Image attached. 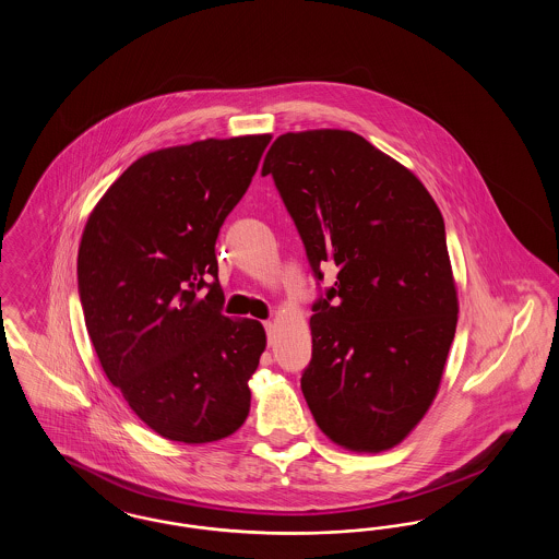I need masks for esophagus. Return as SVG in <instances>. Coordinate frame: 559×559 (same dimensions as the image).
Instances as JSON below:
<instances>
[{
    "label": "esophagus",
    "mask_w": 559,
    "mask_h": 559,
    "mask_svg": "<svg viewBox=\"0 0 559 559\" xmlns=\"http://www.w3.org/2000/svg\"><path fill=\"white\" fill-rule=\"evenodd\" d=\"M264 329H266L267 340H270V337H272V331H274V324H272V320H266V322H264Z\"/></svg>",
    "instance_id": "34e87169"
}]
</instances>
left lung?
I'll list each match as a JSON object with an SVG mask.
<instances>
[{
	"label": "left lung",
	"mask_w": 559,
	"mask_h": 559,
	"mask_svg": "<svg viewBox=\"0 0 559 559\" xmlns=\"http://www.w3.org/2000/svg\"><path fill=\"white\" fill-rule=\"evenodd\" d=\"M321 282L301 392L349 451H388L421 421L456 329L444 219L426 187L362 135L283 133L262 165Z\"/></svg>",
	"instance_id": "obj_1"
}]
</instances>
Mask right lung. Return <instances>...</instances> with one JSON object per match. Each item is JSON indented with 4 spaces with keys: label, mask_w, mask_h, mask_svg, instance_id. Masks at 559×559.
I'll return each mask as SVG.
<instances>
[{
    "label": "right lung",
    "mask_w": 559,
    "mask_h": 559,
    "mask_svg": "<svg viewBox=\"0 0 559 559\" xmlns=\"http://www.w3.org/2000/svg\"><path fill=\"white\" fill-rule=\"evenodd\" d=\"M267 142V133L210 138L148 153L85 224V329L108 381L167 440H222L249 415L266 333L258 320L224 317L215 240Z\"/></svg>",
    "instance_id": "add662e5"
}]
</instances>
